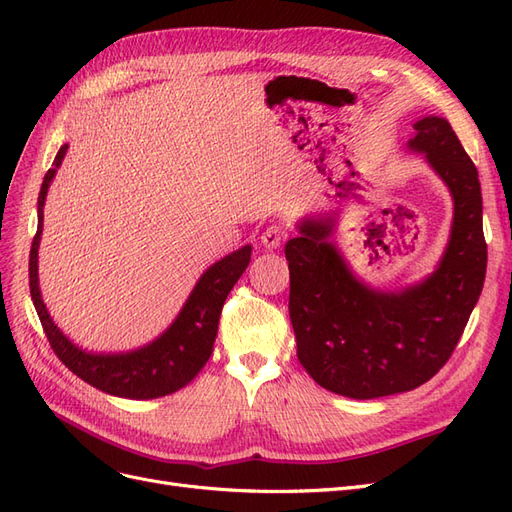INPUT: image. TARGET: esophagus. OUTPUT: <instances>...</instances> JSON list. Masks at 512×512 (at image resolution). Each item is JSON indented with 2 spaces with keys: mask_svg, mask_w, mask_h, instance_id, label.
<instances>
[{
  "mask_svg": "<svg viewBox=\"0 0 512 512\" xmlns=\"http://www.w3.org/2000/svg\"><path fill=\"white\" fill-rule=\"evenodd\" d=\"M286 237H288L286 228L273 224V226H269L265 232H262V235H260V243L265 245L267 250H277V247H280V245L284 243Z\"/></svg>",
  "mask_w": 512,
  "mask_h": 512,
  "instance_id": "34e87169",
  "label": "esophagus"
}]
</instances>
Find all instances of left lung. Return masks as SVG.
<instances>
[{"label": "left lung", "instance_id": "obj_1", "mask_svg": "<svg viewBox=\"0 0 512 512\" xmlns=\"http://www.w3.org/2000/svg\"><path fill=\"white\" fill-rule=\"evenodd\" d=\"M414 130L408 147L425 153L455 203L451 239L427 280L399 292L365 286L329 241L333 218L303 220L286 243L299 361L322 389L352 399L406 393L436 376L485 284L478 170L446 119L423 117Z\"/></svg>", "mask_w": 512, "mask_h": 512}]
</instances>
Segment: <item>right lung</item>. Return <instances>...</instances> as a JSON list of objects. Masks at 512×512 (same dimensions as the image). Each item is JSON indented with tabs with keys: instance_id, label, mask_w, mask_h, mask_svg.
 Listing matches in <instances>:
<instances>
[{
	"instance_id": "1",
	"label": "right lung",
	"mask_w": 512,
	"mask_h": 512,
	"mask_svg": "<svg viewBox=\"0 0 512 512\" xmlns=\"http://www.w3.org/2000/svg\"><path fill=\"white\" fill-rule=\"evenodd\" d=\"M66 149L68 145L57 151L53 168H49V173L44 175L38 196V230L32 243V252H29V292H32V301L46 339H49L57 359L72 374L108 395L128 399H156L175 393L183 389L185 384H190L209 361L215 335H218L224 301L247 265H250L252 245H243L241 250L224 256L203 273L175 322L156 342L134 352L121 354H94L76 348L57 329V324L46 312L38 286V247L44 220L42 207L57 168L66 156Z\"/></svg>"
}]
</instances>
